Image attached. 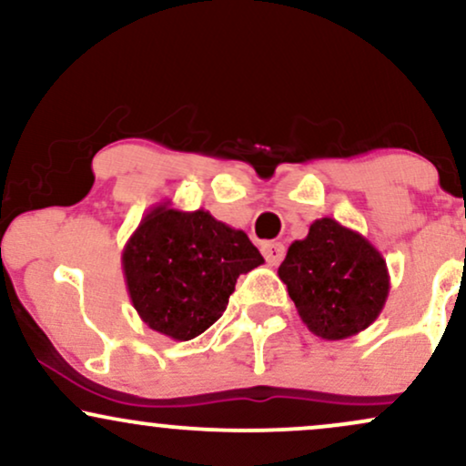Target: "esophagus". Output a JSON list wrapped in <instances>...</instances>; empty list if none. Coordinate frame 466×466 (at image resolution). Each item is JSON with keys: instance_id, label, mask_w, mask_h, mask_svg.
I'll return each instance as SVG.
<instances>
[{"instance_id": "obj_1", "label": "esophagus", "mask_w": 466, "mask_h": 466, "mask_svg": "<svg viewBox=\"0 0 466 466\" xmlns=\"http://www.w3.org/2000/svg\"><path fill=\"white\" fill-rule=\"evenodd\" d=\"M263 256L269 265H278L285 258V245L282 243H265L263 245Z\"/></svg>"}]
</instances>
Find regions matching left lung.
Listing matches in <instances>:
<instances>
[{
	"label": "left lung",
	"mask_w": 466,
	"mask_h": 466,
	"mask_svg": "<svg viewBox=\"0 0 466 466\" xmlns=\"http://www.w3.org/2000/svg\"><path fill=\"white\" fill-rule=\"evenodd\" d=\"M278 276L307 329L329 341L366 330L390 293L381 251L330 217L313 221L307 238L289 245Z\"/></svg>",
	"instance_id": "obj_1"
}]
</instances>
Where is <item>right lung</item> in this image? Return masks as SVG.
<instances>
[{
    "label": "right lung",
    "instance_id": "1",
    "mask_svg": "<svg viewBox=\"0 0 466 466\" xmlns=\"http://www.w3.org/2000/svg\"><path fill=\"white\" fill-rule=\"evenodd\" d=\"M265 258L243 229L208 210L162 201L142 217L122 249V271L142 322L175 341L210 329L226 311L237 278Z\"/></svg>",
    "mask_w": 466,
    "mask_h": 466
}]
</instances>
